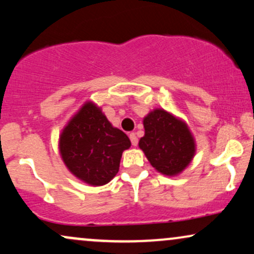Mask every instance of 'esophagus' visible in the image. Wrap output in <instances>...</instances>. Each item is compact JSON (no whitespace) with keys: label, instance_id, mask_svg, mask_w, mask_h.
I'll list each match as a JSON object with an SVG mask.
<instances>
[{"label":"esophagus","instance_id":"1","mask_svg":"<svg viewBox=\"0 0 254 254\" xmlns=\"http://www.w3.org/2000/svg\"><path fill=\"white\" fill-rule=\"evenodd\" d=\"M129 137H130V141H131V144L133 145V147H136L137 144H138V138H137V136H136V133L135 132H131L130 135H129Z\"/></svg>","mask_w":254,"mask_h":254}]
</instances>
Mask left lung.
Returning <instances> with one entry per match:
<instances>
[{"instance_id": "1", "label": "left lung", "mask_w": 254, "mask_h": 254, "mask_svg": "<svg viewBox=\"0 0 254 254\" xmlns=\"http://www.w3.org/2000/svg\"><path fill=\"white\" fill-rule=\"evenodd\" d=\"M143 125L144 136L138 147L150 165L167 177L182 173L196 154V142L188 124L164 109H155L143 118Z\"/></svg>"}]
</instances>
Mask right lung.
<instances>
[{
    "instance_id": "1",
    "label": "right lung",
    "mask_w": 254,
    "mask_h": 254,
    "mask_svg": "<svg viewBox=\"0 0 254 254\" xmlns=\"http://www.w3.org/2000/svg\"><path fill=\"white\" fill-rule=\"evenodd\" d=\"M130 145L129 137L113 127L93 101H86L72 116L58 141L64 165L90 186H103L116 177L122 154Z\"/></svg>"
}]
</instances>
